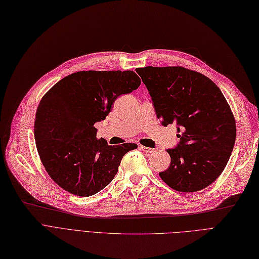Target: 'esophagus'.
<instances>
[{"label":"esophagus","instance_id":"esophagus-1","mask_svg":"<svg viewBox=\"0 0 259 259\" xmlns=\"http://www.w3.org/2000/svg\"><path fill=\"white\" fill-rule=\"evenodd\" d=\"M140 148L144 151V152H146V153H151V152H153L154 151V149L153 148H149V147H146V146H140Z\"/></svg>","mask_w":259,"mask_h":259}]
</instances>
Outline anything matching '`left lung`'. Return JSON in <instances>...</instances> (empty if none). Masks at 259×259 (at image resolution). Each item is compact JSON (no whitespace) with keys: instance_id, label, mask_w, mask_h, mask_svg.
I'll return each instance as SVG.
<instances>
[{"instance_id":"1","label":"left lung","mask_w":259,"mask_h":259,"mask_svg":"<svg viewBox=\"0 0 259 259\" xmlns=\"http://www.w3.org/2000/svg\"><path fill=\"white\" fill-rule=\"evenodd\" d=\"M149 91L162 125L175 123L180 142L170 166L160 172L175 190L194 193L210 185L226 168L236 140V121L220 89L183 66L136 70Z\"/></svg>"}]
</instances>
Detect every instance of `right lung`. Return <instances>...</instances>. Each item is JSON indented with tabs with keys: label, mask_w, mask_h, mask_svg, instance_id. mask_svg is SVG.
Instances as JSON below:
<instances>
[{
	"label": "right lung",
	"mask_w": 259,
	"mask_h": 259,
	"mask_svg": "<svg viewBox=\"0 0 259 259\" xmlns=\"http://www.w3.org/2000/svg\"><path fill=\"white\" fill-rule=\"evenodd\" d=\"M141 84L133 71H81L58 81L41 98L35 118L40 160L53 181L76 196L104 189L117 174L122 156L138 145L110 146L96 137L115 99Z\"/></svg>",
	"instance_id": "right-lung-1"
}]
</instances>
